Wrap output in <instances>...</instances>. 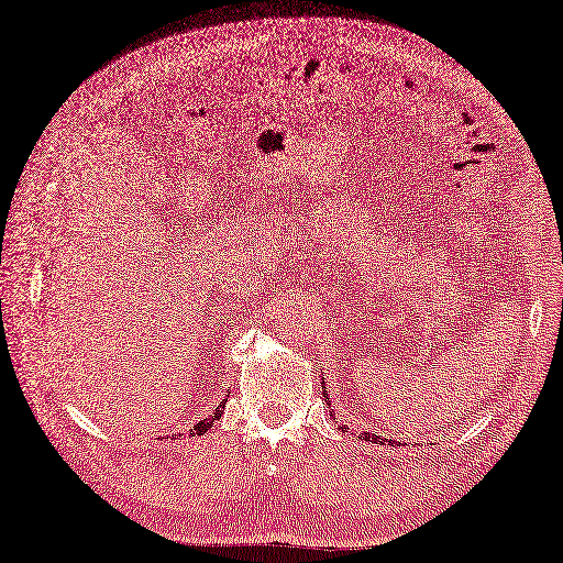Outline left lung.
<instances>
[{"label": "left lung", "mask_w": 563, "mask_h": 563, "mask_svg": "<svg viewBox=\"0 0 563 563\" xmlns=\"http://www.w3.org/2000/svg\"><path fill=\"white\" fill-rule=\"evenodd\" d=\"M322 395H324V402L330 405V397H328V393H322ZM330 416H332V411H330ZM341 430H349V428H346V426H341ZM360 438H365L367 442H374V444H376V442H386L384 438H380V434H374V432H372V434H367V432H365V434H360ZM390 444H395V442H390Z\"/></svg>", "instance_id": "8db88e82"}]
</instances>
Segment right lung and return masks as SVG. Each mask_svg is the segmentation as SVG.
<instances>
[{
    "label": "right lung",
    "mask_w": 563,
    "mask_h": 563,
    "mask_svg": "<svg viewBox=\"0 0 563 563\" xmlns=\"http://www.w3.org/2000/svg\"><path fill=\"white\" fill-rule=\"evenodd\" d=\"M224 405H227V400H222L220 405H217V409H214V416H210V419H203L201 423H196V426H194V430L189 432L191 438H194V434H203V432H208V430L212 428V423H214V421L220 419V416H222V411H224Z\"/></svg>",
    "instance_id": "1"
}]
</instances>
